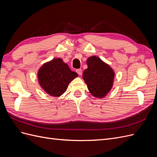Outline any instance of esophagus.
I'll return each instance as SVG.
<instances>
[{
  "instance_id": "obj_1",
  "label": "esophagus",
  "mask_w": 157,
  "mask_h": 157,
  "mask_svg": "<svg viewBox=\"0 0 157 157\" xmlns=\"http://www.w3.org/2000/svg\"><path fill=\"white\" fill-rule=\"evenodd\" d=\"M76 72L77 73V74H78V75H82V69H77V70H76Z\"/></svg>"
}]
</instances>
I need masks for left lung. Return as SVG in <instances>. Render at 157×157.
I'll return each mask as SVG.
<instances>
[{
	"label": "left lung",
	"instance_id": "8db88e82",
	"mask_svg": "<svg viewBox=\"0 0 157 157\" xmlns=\"http://www.w3.org/2000/svg\"><path fill=\"white\" fill-rule=\"evenodd\" d=\"M88 68L85 69L82 78L88 88L94 96L103 98L110 91L114 78L113 69L96 56H92L87 60Z\"/></svg>",
	"mask_w": 157,
	"mask_h": 157
}]
</instances>
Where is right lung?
I'll return each mask as SVG.
<instances>
[{
    "mask_svg": "<svg viewBox=\"0 0 157 157\" xmlns=\"http://www.w3.org/2000/svg\"><path fill=\"white\" fill-rule=\"evenodd\" d=\"M78 76L60 58L52 59L42 65L38 73L41 87L52 96L58 97L67 88L69 83Z\"/></svg>",
    "mask_w": 157,
    "mask_h": 157,
    "instance_id": "obj_1",
    "label": "right lung"
}]
</instances>
